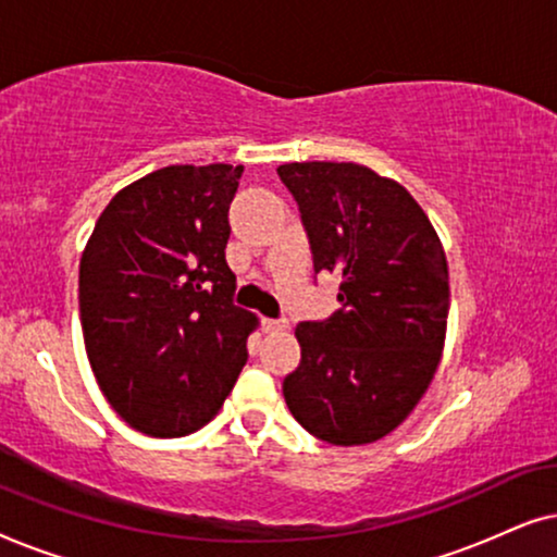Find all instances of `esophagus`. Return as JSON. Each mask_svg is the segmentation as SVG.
<instances>
[{
	"label": "esophagus",
	"mask_w": 557,
	"mask_h": 557,
	"mask_svg": "<svg viewBox=\"0 0 557 557\" xmlns=\"http://www.w3.org/2000/svg\"><path fill=\"white\" fill-rule=\"evenodd\" d=\"M261 326H263V332H281V330H286L288 322H286V319H269V317H265Z\"/></svg>",
	"instance_id": "1"
}]
</instances>
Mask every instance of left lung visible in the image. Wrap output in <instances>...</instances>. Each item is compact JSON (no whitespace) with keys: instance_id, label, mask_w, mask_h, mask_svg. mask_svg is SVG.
Instances as JSON below:
<instances>
[{"instance_id":"1","label":"left lung","mask_w":557,"mask_h":557,"mask_svg":"<svg viewBox=\"0 0 557 557\" xmlns=\"http://www.w3.org/2000/svg\"><path fill=\"white\" fill-rule=\"evenodd\" d=\"M314 273L339 276V309L299 322L301 362L284 377L292 416L311 436L360 446L387 436L429 391L448 317V265L406 187L352 162H292Z\"/></svg>"}]
</instances>
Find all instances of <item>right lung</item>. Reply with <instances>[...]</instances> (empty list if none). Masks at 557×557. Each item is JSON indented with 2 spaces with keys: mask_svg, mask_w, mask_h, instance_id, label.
I'll return each instance as SVG.
<instances>
[{
  "mask_svg": "<svg viewBox=\"0 0 557 557\" xmlns=\"http://www.w3.org/2000/svg\"><path fill=\"white\" fill-rule=\"evenodd\" d=\"M243 166L174 164L121 189L81 258L86 352L111 408L154 438L202 429L248 360L227 210Z\"/></svg>",
  "mask_w": 557,
  "mask_h": 557,
  "instance_id": "right-lung-1",
  "label": "right lung"
}]
</instances>
